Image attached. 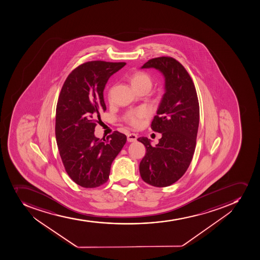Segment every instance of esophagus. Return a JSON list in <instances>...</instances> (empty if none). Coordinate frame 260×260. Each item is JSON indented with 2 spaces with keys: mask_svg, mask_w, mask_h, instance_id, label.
I'll return each instance as SVG.
<instances>
[{
  "mask_svg": "<svg viewBox=\"0 0 260 260\" xmlns=\"http://www.w3.org/2000/svg\"><path fill=\"white\" fill-rule=\"evenodd\" d=\"M136 139H137V136L136 134L131 133L127 136V141L129 142H134V141H136Z\"/></svg>",
  "mask_w": 260,
  "mask_h": 260,
  "instance_id": "34e87169",
  "label": "esophagus"
}]
</instances>
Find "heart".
<instances>
[{
  "label": "heart",
  "instance_id": "1",
  "mask_svg": "<svg viewBox=\"0 0 260 260\" xmlns=\"http://www.w3.org/2000/svg\"><path fill=\"white\" fill-rule=\"evenodd\" d=\"M129 79H131V84L135 89H138L143 87L150 88L152 86V79L150 74H147L146 72H135L131 74ZM109 98H110V92L109 93ZM149 115H150V110H148L147 108H139L136 110L129 111L125 117V120L131 126L139 128L142 124V120L147 118Z\"/></svg>",
  "mask_w": 260,
  "mask_h": 260
}]
</instances>
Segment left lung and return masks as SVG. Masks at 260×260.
Wrapping results in <instances>:
<instances>
[{
    "mask_svg": "<svg viewBox=\"0 0 260 260\" xmlns=\"http://www.w3.org/2000/svg\"><path fill=\"white\" fill-rule=\"evenodd\" d=\"M148 68L163 74L166 93L150 125L152 131L161 133L159 143L152 146L146 137L137 139L146 149L140 174L146 183L165 187L178 181L191 164L199 125V102L191 76L177 60L155 57L142 66Z\"/></svg>",
    "mask_w": 260,
    "mask_h": 260,
    "instance_id": "1",
    "label": "left lung"
}]
</instances>
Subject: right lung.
I'll return each instance as SVG.
<instances>
[{"mask_svg":"<svg viewBox=\"0 0 260 260\" xmlns=\"http://www.w3.org/2000/svg\"><path fill=\"white\" fill-rule=\"evenodd\" d=\"M125 64L84 62L69 74L58 96L55 122L57 147L65 171L82 187L94 188L108 181L113 160L126 142V136L119 131L105 140L94 136L100 115L106 110L105 84Z\"/></svg>","mask_w":260,"mask_h":260,"instance_id":"add662e5","label":"right lung"}]
</instances>
